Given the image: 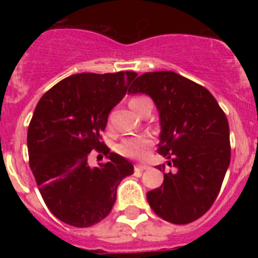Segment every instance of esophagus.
<instances>
[{
	"mask_svg": "<svg viewBox=\"0 0 258 258\" xmlns=\"http://www.w3.org/2000/svg\"><path fill=\"white\" fill-rule=\"evenodd\" d=\"M147 169H149V166L147 165H142V163L135 165V170H137V171H143V170H147Z\"/></svg>",
	"mask_w": 258,
	"mask_h": 258,
	"instance_id": "34e87169",
	"label": "esophagus"
}]
</instances>
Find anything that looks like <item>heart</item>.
<instances>
[{"label":"heart","mask_w":258,"mask_h":258,"mask_svg":"<svg viewBox=\"0 0 258 258\" xmlns=\"http://www.w3.org/2000/svg\"><path fill=\"white\" fill-rule=\"evenodd\" d=\"M145 101H150L145 96H135L131 97L128 101L130 108L133 109L134 112H138V109ZM151 146V139L146 135H139V137L127 138L121 142L120 145L117 146V153L121 154L123 157L131 158V159H141L145 157L146 150Z\"/></svg>","instance_id":"b5f03b06"}]
</instances>
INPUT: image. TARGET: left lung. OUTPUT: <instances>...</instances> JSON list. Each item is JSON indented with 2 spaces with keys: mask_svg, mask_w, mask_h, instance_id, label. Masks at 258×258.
Instances as JSON below:
<instances>
[{
  "mask_svg": "<svg viewBox=\"0 0 258 258\" xmlns=\"http://www.w3.org/2000/svg\"><path fill=\"white\" fill-rule=\"evenodd\" d=\"M128 92L146 93L159 113L158 153L174 171L147 192L150 206L171 224H190L214 204L230 163L229 123L217 100L200 84L171 72H147ZM158 169L165 171V165Z\"/></svg>",
  "mask_w": 258,
  "mask_h": 258,
  "instance_id": "8db88e82",
  "label": "left lung"
}]
</instances>
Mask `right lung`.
Instances as JSON below:
<instances>
[{"mask_svg": "<svg viewBox=\"0 0 258 258\" xmlns=\"http://www.w3.org/2000/svg\"><path fill=\"white\" fill-rule=\"evenodd\" d=\"M137 72L78 74L66 78L40 99L28 128L29 165L42 200L56 218L88 228L108 216L133 163L100 142L109 111L125 96ZM92 149L109 162L88 165Z\"/></svg>", "mask_w": 258, "mask_h": 258, "instance_id": "obj_1", "label": "right lung"}]
</instances>
